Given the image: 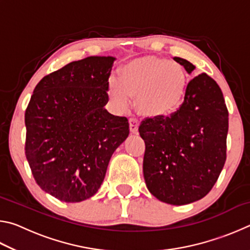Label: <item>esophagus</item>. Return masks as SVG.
<instances>
[{
    "label": "esophagus",
    "instance_id": "1",
    "mask_svg": "<svg viewBox=\"0 0 250 250\" xmlns=\"http://www.w3.org/2000/svg\"><path fill=\"white\" fill-rule=\"evenodd\" d=\"M129 128L132 133H137L139 129V120L137 118H130L129 120Z\"/></svg>",
    "mask_w": 250,
    "mask_h": 250
}]
</instances>
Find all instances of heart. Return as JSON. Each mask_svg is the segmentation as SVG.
<instances>
[{
	"label": "heart",
	"instance_id": "1",
	"mask_svg": "<svg viewBox=\"0 0 250 250\" xmlns=\"http://www.w3.org/2000/svg\"><path fill=\"white\" fill-rule=\"evenodd\" d=\"M188 76L180 62L147 57L131 62L120 70V79L111 78L108 94L117 108L128 109L138 97L140 111L149 116L172 112L183 100Z\"/></svg>",
	"mask_w": 250,
	"mask_h": 250
}]
</instances>
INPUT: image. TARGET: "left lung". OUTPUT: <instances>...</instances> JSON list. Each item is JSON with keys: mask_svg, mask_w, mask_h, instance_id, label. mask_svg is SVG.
Listing matches in <instances>:
<instances>
[{"mask_svg": "<svg viewBox=\"0 0 250 250\" xmlns=\"http://www.w3.org/2000/svg\"><path fill=\"white\" fill-rule=\"evenodd\" d=\"M174 61L188 73L195 68L186 59ZM139 132L146 143L143 175L152 195L172 205L201 200L226 161L228 110L221 88L207 74L197 75L174 113L145 120Z\"/></svg>", "mask_w": 250, "mask_h": 250, "instance_id": "obj_1", "label": "left lung"}]
</instances>
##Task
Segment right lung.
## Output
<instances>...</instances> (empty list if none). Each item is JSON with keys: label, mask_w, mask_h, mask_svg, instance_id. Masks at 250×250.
I'll return each mask as SVG.
<instances>
[{"label": "right lung", "mask_w": 250, "mask_h": 250, "mask_svg": "<svg viewBox=\"0 0 250 250\" xmlns=\"http://www.w3.org/2000/svg\"><path fill=\"white\" fill-rule=\"evenodd\" d=\"M115 59L69 62L34 89L25 111V154L36 183L57 200L95 195L112 153L129 135L128 119L104 108Z\"/></svg>", "instance_id": "right-lung-1"}]
</instances>
